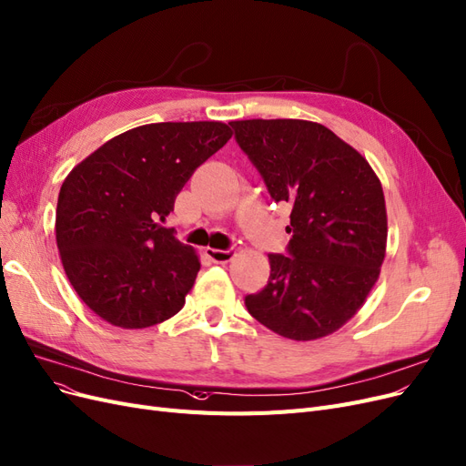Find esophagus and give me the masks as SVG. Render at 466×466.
<instances>
[{"mask_svg": "<svg viewBox=\"0 0 466 466\" xmlns=\"http://www.w3.org/2000/svg\"><path fill=\"white\" fill-rule=\"evenodd\" d=\"M204 254L208 256V258H210L212 262H216V264H228V262H231L233 258H235V248H229V250H219V248H206L204 250Z\"/></svg>", "mask_w": 466, "mask_h": 466, "instance_id": "1", "label": "esophagus"}]
</instances>
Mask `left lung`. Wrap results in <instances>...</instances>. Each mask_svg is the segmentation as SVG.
<instances>
[{
	"label": "left lung",
	"mask_w": 466,
	"mask_h": 466,
	"mask_svg": "<svg viewBox=\"0 0 466 466\" xmlns=\"http://www.w3.org/2000/svg\"><path fill=\"white\" fill-rule=\"evenodd\" d=\"M269 197L291 202L285 254L247 295L252 318L287 339L312 341L357 314L386 258L388 214L370 164L328 127L302 119L231 121Z\"/></svg>",
	"instance_id": "left-lung-1"
}]
</instances>
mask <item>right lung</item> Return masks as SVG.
I'll return each mask as SVG.
<instances>
[{
	"instance_id": "right-lung-1",
	"label": "right lung",
	"mask_w": 466,
	"mask_h": 466,
	"mask_svg": "<svg viewBox=\"0 0 466 466\" xmlns=\"http://www.w3.org/2000/svg\"><path fill=\"white\" fill-rule=\"evenodd\" d=\"M231 135L221 121L135 127L63 181L56 210L63 269L107 324L142 329L183 309L200 260L162 221L190 175Z\"/></svg>"
}]
</instances>
